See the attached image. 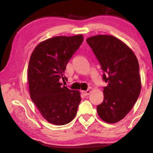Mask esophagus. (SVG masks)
Wrapping results in <instances>:
<instances>
[{
	"label": "esophagus",
	"instance_id": "obj_1",
	"mask_svg": "<svg viewBox=\"0 0 153 153\" xmlns=\"http://www.w3.org/2000/svg\"><path fill=\"white\" fill-rule=\"evenodd\" d=\"M82 94H83V95H84V96H88V94H90V90H86V91H85V90H82Z\"/></svg>",
	"mask_w": 153,
	"mask_h": 153
}]
</instances>
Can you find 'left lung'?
<instances>
[{
  "label": "left lung",
  "instance_id": "left-lung-1",
  "mask_svg": "<svg viewBox=\"0 0 153 153\" xmlns=\"http://www.w3.org/2000/svg\"><path fill=\"white\" fill-rule=\"evenodd\" d=\"M86 41L99 61L104 72L103 79L107 83L97 113L106 123H117L131 111L140 93L138 59L133 51L115 36L97 35Z\"/></svg>",
  "mask_w": 153,
  "mask_h": 153
}]
</instances>
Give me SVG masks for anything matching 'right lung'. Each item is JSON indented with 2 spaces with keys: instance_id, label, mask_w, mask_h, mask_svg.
<instances>
[{
  "instance_id": "obj_1",
  "label": "right lung",
  "mask_w": 153,
  "mask_h": 153,
  "mask_svg": "<svg viewBox=\"0 0 153 153\" xmlns=\"http://www.w3.org/2000/svg\"><path fill=\"white\" fill-rule=\"evenodd\" d=\"M83 40L82 34L55 36L38 44L30 56V97L44 119L56 126L71 122L81 101L79 91L62 86L60 79H64L67 64Z\"/></svg>"
}]
</instances>
